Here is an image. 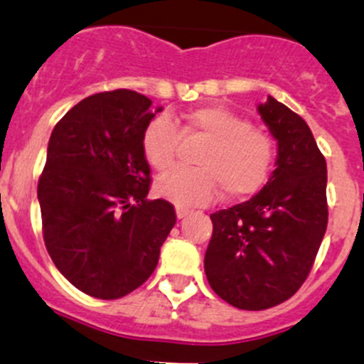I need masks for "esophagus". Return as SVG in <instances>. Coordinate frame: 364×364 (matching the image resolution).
Segmentation results:
<instances>
[{
	"label": "esophagus",
	"instance_id": "esophagus-1",
	"mask_svg": "<svg viewBox=\"0 0 364 364\" xmlns=\"http://www.w3.org/2000/svg\"><path fill=\"white\" fill-rule=\"evenodd\" d=\"M188 213H190V210H186V208L176 206V215H178V218H185Z\"/></svg>",
	"mask_w": 364,
	"mask_h": 364
}]
</instances>
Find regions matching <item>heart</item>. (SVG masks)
I'll use <instances>...</instances> for the list:
<instances>
[{
	"mask_svg": "<svg viewBox=\"0 0 364 364\" xmlns=\"http://www.w3.org/2000/svg\"><path fill=\"white\" fill-rule=\"evenodd\" d=\"M179 136L204 139L193 156L196 168H172L160 176L154 190L178 206H200L222 190L228 199L256 193L268 179L276 160V144L268 133L252 128L250 121L225 107H199L178 122L156 117L142 135L147 164L164 172L174 164Z\"/></svg>",
	"mask_w": 364,
	"mask_h": 364,
	"instance_id": "obj_1",
	"label": "heart"
}]
</instances>
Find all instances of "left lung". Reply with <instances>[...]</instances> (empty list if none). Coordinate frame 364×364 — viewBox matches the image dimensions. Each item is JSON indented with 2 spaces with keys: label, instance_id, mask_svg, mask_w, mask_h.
I'll use <instances>...</instances> for the list:
<instances>
[{
  "label": "left lung",
  "instance_id": "8db88e82",
  "mask_svg": "<svg viewBox=\"0 0 364 364\" xmlns=\"http://www.w3.org/2000/svg\"><path fill=\"white\" fill-rule=\"evenodd\" d=\"M277 140L276 171L249 200L211 213L204 272L238 309L288 301L308 279L327 229V165L304 119L268 96L257 107Z\"/></svg>",
  "mask_w": 364,
  "mask_h": 364
}]
</instances>
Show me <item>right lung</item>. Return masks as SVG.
I'll use <instances>...</instances> for the list:
<instances>
[{"instance_id": "1", "label": "right lung", "mask_w": 364, "mask_h": 364, "mask_svg": "<svg viewBox=\"0 0 364 364\" xmlns=\"http://www.w3.org/2000/svg\"><path fill=\"white\" fill-rule=\"evenodd\" d=\"M153 101L119 88L85 97L58 121L37 186L42 235L55 267L96 299H121L154 272L176 224L164 199L147 200L142 135Z\"/></svg>"}]
</instances>
